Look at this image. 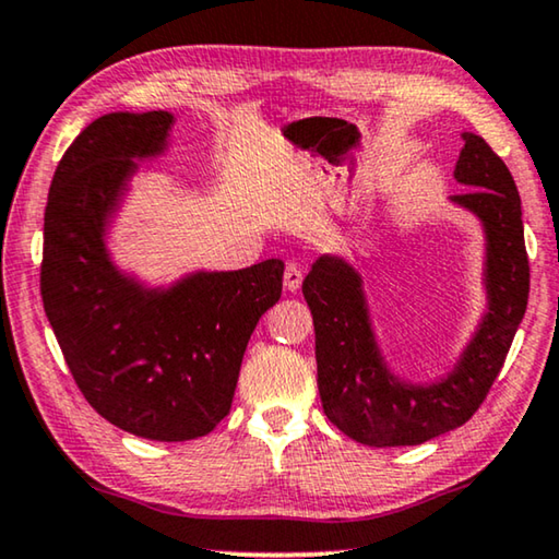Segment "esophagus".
<instances>
[{
	"label": "esophagus",
	"instance_id": "esophagus-1",
	"mask_svg": "<svg viewBox=\"0 0 559 559\" xmlns=\"http://www.w3.org/2000/svg\"><path fill=\"white\" fill-rule=\"evenodd\" d=\"M302 280H305V274H302V270H299L297 264H287L285 266V287L289 289V293H297V289L302 287Z\"/></svg>",
	"mask_w": 559,
	"mask_h": 559
}]
</instances>
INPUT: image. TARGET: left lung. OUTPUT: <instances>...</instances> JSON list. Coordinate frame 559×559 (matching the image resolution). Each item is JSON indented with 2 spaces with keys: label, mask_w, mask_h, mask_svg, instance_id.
I'll return each mask as SVG.
<instances>
[{
  "label": "left lung",
  "mask_w": 559,
  "mask_h": 559,
  "mask_svg": "<svg viewBox=\"0 0 559 559\" xmlns=\"http://www.w3.org/2000/svg\"><path fill=\"white\" fill-rule=\"evenodd\" d=\"M454 197L487 231L489 307L479 330L447 378L414 385L388 370L370 328L360 274L340 257H320L302 282L314 322L318 388L325 416L366 447H416L454 431L487 399L527 310L530 260L522 201L512 174L491 145L461 133Z\"/></svg>",
  "instance_id": "left-lung-1"
}]
</instances>
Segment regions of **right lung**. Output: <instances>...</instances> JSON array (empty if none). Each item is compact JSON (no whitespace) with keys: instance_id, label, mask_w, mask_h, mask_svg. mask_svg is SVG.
Masks as SVG:
<instances>
[{"instance_id":"add662e5","label":"right lung","mask_w":559,"mask_h":559,"mask_svg":"<svg viewBox=\"0 0 559 559\" xmlns=\"http://www.w3.org/2000/svg\"><path fill=\"white\" fill-rule=\"evenodd\" d=\"M166 110L108 112L64 151L45 206L39 293L85 401L123 431L191 441L229 414L257 322L282 295V260L145 289L110 262L105 224L135 158L166 148Z\"/></svg>"}]
</instances>
